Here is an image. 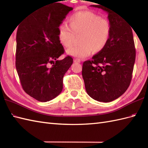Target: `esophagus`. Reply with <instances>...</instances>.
<instances>
[{
    "mask_svg": "<svg viewBox=\"0 0 148 148\" xmlns=\"http://www.w3.org/2000/svg\"><path fill=\"white\" fill-rule=\"evenodd\" d=\"M74 62H76V63H80L81 62V60L79 58H76L74 60Z\"/></svg>",
    "mask_w": 148,
    "mask_h": 148,
    "instance_id": "34e87169",
    "label": "esophagus"
}]
</instances>
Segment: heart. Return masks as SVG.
<instances>
[{
  "label": "heart",
  "mask_w": 148,
  "mask_h": 148,
  "mask_svg": "<svg viewBox=\"0 0 148 148\" xmlns=\"http://www.w3.org/2000/svg\"><path fill=\"white\" fill-rule=\"evenodd\" d=\"M69 26L62 23L58 27L59 41L65 48L70 47L79 36V45L71 47L67 53L83 58L92 51L98 53L106 47L111 37V24L105 18L90 11L76 12L69 18Z\"/></svg>",
  "instance_id": "obj_1"
}]
</instances>
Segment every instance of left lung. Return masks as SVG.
Here are the masks:
<instances>
[{"label": "left lung", "mask_w": 148, "mask_h": 148, "mask_svg": "<svg viewBox=\"0 0 148 148\" xmlns=\"http://www.w3.org/2000/svg\"><path fill=\"white\" fill-rule=\"evenodd\" d=\"M108 14L111 34L108 44L91 60L83 62L82 76L88 95L99 102H109L122 95L129 86L136 60L132 30L124 19L100 4Z\"/></svg>", "instance_id": "8db88e82"}]
</instances>
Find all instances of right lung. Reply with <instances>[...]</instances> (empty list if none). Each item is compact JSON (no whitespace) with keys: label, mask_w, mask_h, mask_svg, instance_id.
Masks as SVG:
<instances>
[{"label":"right lung","mask_w":148,"mask_h":148,"mask_svg":"<svg viewBox=\"0 0 148 148\" xmlns=\"http://www.w3.org/2000/svg\"><path fill=\"white\" fill-rule=\"evenodd\" d=\"M72 9L56 2L34 12L18 26L16 68L23 90L39 102L61 93L63 78L73 63L70 56L58 60L64 53L58 27Z\"/></svg>","instance_id":"1"}]
</instances>
